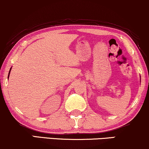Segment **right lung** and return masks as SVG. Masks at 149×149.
I'll return each mask as SVG.
<instances>
[{"mask_svg": "<svg viewBox=\"0 0 149 149\" xmlns=\"http://www.w3.org/2000/svg\"><path fill=\"white\" fill-rule=\"evenodd\" d=\"M10 70H11V69H10ZM9 73H10V71H9ZM8 78H9V76H8Z\"/></svg>", "mask_w": 149, "mask_h": 149, "instance_id": "obj_1", "label": "right lung"}]
</instances>
